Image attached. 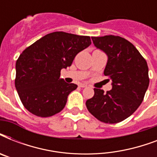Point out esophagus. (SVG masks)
<instances>
[{
  "mask_svg": "<svg viewBox=\"0 0 157 157\" xmlns=\"http://www.w3.org/2000/svg\"><path fill=\"white\" fill-rule=\"evenodd\" d=\"M79 86H80L81 88H85V87H86V86H87V85H86V84L81 83V84H80V85H79Z\"/></svg>",
  "mask_w": 157,
  "mask_h": 157,
  "instance_id": "esophagus-1",
  "label": "esophagus"
}]
</instances>
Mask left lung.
<instances>
[{
    "instance_id": "obj_1",
    "label": "left lung",
    "mask_w": 157,
    "mask_h": 157,
    "mask_svg": "<svg viewBox=\"0 0 157 157\" xmlns=\"http://www.w3.org/2000/svg\"><path fill=\"white\" fill-rule=\"evenodd\" d=\"M96 47L108 57L104 75L112 81V89L94 88L86 101L87 109L98 121L116 124L124 121L140 106L149 86L146 60L132 43L118 36H92Z\"/></svg>"
}]
</instances>
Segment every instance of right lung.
I'll return each mask as SVG.
<instances>
[{
	"label": "right lung",
	"instance_id": "1",
	"mask_svg": "<svg viewBox=\"0 0 157 157\" xmlns=\"http://www.w3.org/2000/svg\"><path fill=\"white\" fill-rule=\"evenodd\" d=\"M91 44L90 36L54 32L26 48L16 61L15 88L26 109L49 117L63 109L77 86L60 78L79 52Z\"/></svg>",
	"mask_w": 157,
	"mask_h": 157
}]
</instances>
